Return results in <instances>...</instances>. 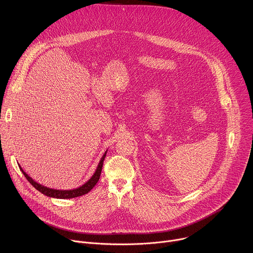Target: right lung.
I'll return each mask as SVG.
<instances>
[{
  "mask_svg": "<svg viewBox=\"0 0 253 253\" xmlns=\"http://www.w3.org/2000/svg\"><path fill=\"white\" fill-rule=\"evenodd\" d=\"M106 153H107V150L105 151V153L103 154V156L101 157L100 161H99V164L94 172V174L92 175V177L88 180L87 182H85L82 186L78 187V188H74V189H70V190H61V189H53V188H49V187H46L44 185H41L40 183L36 182L35 180H33L24 170L23 168L19 165L20 167V170L22 171V173L25 175V177L27 178L28 181L36 188L38 191H40L42 194L46 195V196H49V197H52V198H58V199H70V198H75V197H79V196H82L84 194H87L95 185L96 183L98 182V180L100 178V175H101V171H102V166H103V162H104V159L106 157Z\"/></svg>",
  "mask_w": 253,
  "mask_h": 253,
  "instance_id": "right-lung-1",
  "label": "right lung"
}]
</instances>
